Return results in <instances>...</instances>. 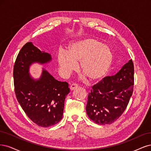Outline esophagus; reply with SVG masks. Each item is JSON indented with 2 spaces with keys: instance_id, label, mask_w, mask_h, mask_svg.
<instances>
[{
  "instance_id": "obj_1",
  "label": "esophagus",
  "mask_w": 151,
  "mask_h": 151,
  "mask_svg": "<svg viewBox=\"0 0 151 151\" xmlns=\"http://www.w3.org/2000/svg\"><path fill=\"white\" fill-rule=\"evenodd\" d=\"M78 87V85L76 83H73L72 85H71L70 86V90H73L75 89H76Z\"/></svg>"
}]
</instances>
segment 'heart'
<instances>
[{
  "mask_svg": "<svg viewBox=\"0 0 151 151\" xmlns=\"http://www.w3.org/2000/svg\"><path fill=\"white\" fill-rule=\"evenodd\" d=\"M113 60L110 47L95 38L87 37L71 43L68 51L60 50L58 61L62 75L67 76L77 68L90 81L101 80L107 73Z\"/></svg>",
  "mask_w": 151,
  "mask_h": 151,
  "instance_id": "b5f03b06",
  "label": "heart"
}]
</instances>
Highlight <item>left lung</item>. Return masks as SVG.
<instances>
[{
  "instance_id": "1",
  "label": "left lung",
  "mask_w": 151,
  "mask_h": 151,
  "mask_svg": "<svg viewBox=\"0 0 151 151\" xmlns=\"http://www.w3.org/2000/svg\"><path fill=\"white\" fill-rule=\"evenodd\" d=\"M134 68L132 60L114 76H106L92 87L88 96L86 114L95 123L111 124L124 113L133 93Z\"/></svg>"
}]
</instances>
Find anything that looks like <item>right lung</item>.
<instances>
[{
  "mask_svg": "<svg viewBox=\"0 0 151 151\" xmlns=\"http://www.w3.org/2000/svg\"><path fill=\"white\" fill-rule=\"evenodd\" d=\"M51 55L27 42L17 56L14 66V83L16 98L24 112L34 123L42 127L58 124L63 118L65 100L70 93L67 82L58 81L43 69L40 78L29 73L33 63H50Z\"/></svg>",
  "mask_w": 151,
  "mask_h": 151,
  "instance_id": "1",
  "label": "right lung"
}]
</instances>
